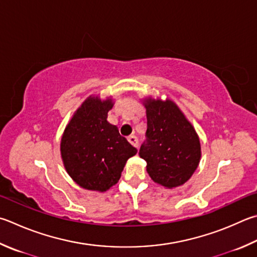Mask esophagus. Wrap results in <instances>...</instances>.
Segmentation results:
<instances>
[{
	"label": "esophagus",
	"mask_w": 257,
	"mask_h": 257,
	"mask_svg": "<svg viewBox=\"0 0 257 257\" xmlns=\"http://www.w3.org/2000/svg\"><path fill=\"white\" fill-rule=\"evenodd\" d=\"M128 142L133 145V146H135L136 148H138V138L136 136H134V135H132V136L128 137Z\"/></svg>",
	"instance_id": "34e87169"
}]
</instances>
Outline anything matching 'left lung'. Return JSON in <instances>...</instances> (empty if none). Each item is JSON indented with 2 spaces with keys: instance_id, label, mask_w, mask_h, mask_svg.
Masks as SVG:
<instances>
[{
  "instance_id": "8db88e82",
  "label": "left lung",
  "mask_w": 257,
  "mask_h": 257,
  "mask_svg": "<svg viewBox=\"0 0 257 257\" xmlns=\"http://www.w3.org/2000/svg\"><path fill=\"white\" fill-rule=\"evenodd\" d=\"M144 104L147 130L139 156L147 163V173L167 189L183 185L201 158L198 134L173 101L147 97Z\"/></svg>"
}]
</instances>
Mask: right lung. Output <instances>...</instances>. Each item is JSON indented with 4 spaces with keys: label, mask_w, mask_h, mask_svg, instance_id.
Here are the masks:
<instances>
[{
    "label": "right lung",
    "mask_w": 257,
    "mask_h": 257,
    "mask_svg": "<svg viewBox=\"0 0 257 257\" xmlns=\"http://www.w3.org/2000/svg\"><path fill=\"white\" fill-rule=\"evenodd\" d=\"M112 99L88 96L64 130L60 155L68 175L83 189L104 192L118 183L137 149L108 122Z\"/></svg>",
    "instance_id": "obj_1"
}]
</instances>
